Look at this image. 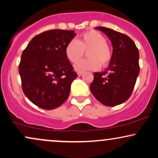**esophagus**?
<instances>
[{"mask_svg": "<svg viewBox=\"0 0 158 158\" xmlns=\"http://www.w3.org/2000/svg\"><path fill=\"white\" fill-rule=\"evenodd\" d=\"M83 73H83V72H78V73H77L78 76H79V77H81V75H83Z\"/></svg>", "mask_w": 158, "mask_h": 158, "instance_id": "esophagus-1", "label": "esophagus"}]
</instances>
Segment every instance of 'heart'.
<instances>
[{"mask_svg":"<svg viewBox=\"0 0 158 158\" xmlns=\"http://www.w3.org/2000/svg\"><path fill=\"white\" fill-rule=\"evenodd\" d=\"M85 50L89 59L77 61L82 57ZM65 56L71 63H76L74 68L77 71L94 70L107 67L111 61V48L106 42V39L101 32L90 30L82 32L77 41L72 40L65 47Z\"/></svg>","mask_w":158,"mask_h":158,"instance_id":"b5f03b06","label":"heart"}]
</instances>
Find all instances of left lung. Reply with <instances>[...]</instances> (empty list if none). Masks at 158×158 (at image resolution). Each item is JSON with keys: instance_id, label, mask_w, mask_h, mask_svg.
Returning a JSON list of instances; mask_svg holds the SVG:
<instances>
[{"instance_id": "8db88e82", "label": "left lung", "mask_w": 158, "mask_h": 158, "mask_svg": "<svg viewBox=\"0 0 158 158\" xmlns=\"http://www.w3.org/2000/svg\"><path fill=\"white\" fill-rule=\"evenodd\" d=\"M109 38L113 46L111 61L104 72L94 73L90 89L106 106L122 104L131 97L139 73V50L131 38L110 28L97 27Z\"/></svg>"}]
</instances>
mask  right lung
<instances>
[{
	"label": "right lung",
	"instance_id": "add662e5",
	"mask_svg": "<svg viewBox=\"0 0 158 158\" xmlns=\"http://www.w3.org/2000/svg\"><path fill=\"white\" fill-rule=\"evenodd\" d=\"M75 35L73 30H48L32 38L23 50L19 68L21 86L36 106L55 109L68 99L77 73L64 50Z\"/></svg>",
	"mask_w": 158,
	"mask_h": 158
}]
</instances>
